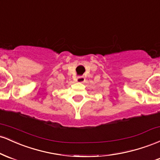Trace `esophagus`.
Masks as SVG:
<instances>
[{
    "label": "esophagus",
    "instance_id": "34e87169",
    "mask_svg": "<svg viewBox=\"0 0 160 160\" xmlns=\"http://www.w3.org/2000/svg\"><path fill=\"white\" fill-rule=\"evenodd\" d=\"M85 80H86V79H85V78H84V77L80 76V77H78L76 81L78 82H81V83H82V82H85Z\"/></svg>",
    "mask_w": 160,
    "mask_h": 160
}]
</instances>
